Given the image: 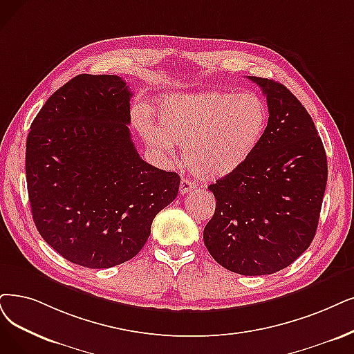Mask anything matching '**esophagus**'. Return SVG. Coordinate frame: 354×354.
Listing matches in <instances>:
<instances>
[{"label":"esophagus","mask_w":354,"mask_h":354,"mask_svg":"<svg viewBox=\"0 0 354 354\" xmlns=\"http://www.w3.org/2000/svg\"><path fill=\"white\" fill-rule=\"evenodd\" d=\"M194 189H196V185H194V183L189 181L187 178H183L180 181V189H178L180 194H186V193H189V192H192Z\"/></svg>","instance_id":"34e87169"}]
</instances>
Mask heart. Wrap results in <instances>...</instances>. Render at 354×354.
Returning <instances> with one entry per match:
<instances>
[{"label":"heart","instance_id":"1","mask_svg":"<svg viewBox=\"0 0 354 354\" xmlns=\"http://www.w3.org/2000/svg\"><path fill=\"white\" fill-rule=\"evenodd\" d=\"M136 123L152 148L169 152L181 145L183 162L193 174L218 180L236 173L256 152L268 109L252 93H176L160 98L155 126L144 113Z\"/></svg>","mask_w":354,"mask_h":354}]
</instances>
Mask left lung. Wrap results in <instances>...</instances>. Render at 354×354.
Wrapping results in <instances>:
<instances>
[{
    "mask_svg": "<svg viewBox=\"0 0 354 354\" xmlns=\"http://www.w3.org/2000/svg\"><path fill=\"white\" fill-rule=\"evenodd\" d=\"M267 98L268 123L252 157L207 189L216 199L203 241L222 267L276 273L313 243L327 186V155L313 118L285 86L248 77Z\"/></svg>",
    "mask_w": 354,
    "mask_h": 354,
    "instance_id": "left-lung-1",
    "label": "left lung"
}]
</instances>
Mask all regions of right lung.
I'll use <instances>...</instances> for the list:
<instances>
[{
  "label": "right lung",
  "mask_w": 354,
  "mask_h": 354,
  "mask_svg": "<svg viewBox=\"0 0 354 354\" xmlns=\"http://www.w3.org/2000/svg\"><path fill=\"white\" fill-rule=\"evenodd\" d=\"M129 86L81 74L56 90L26 142L27 192L41 238L68 261L109 268L133 259L177 173L145 162L132 142Z\"/></svg>",
  "instance_id": "obj_1"
}]
</instances>
